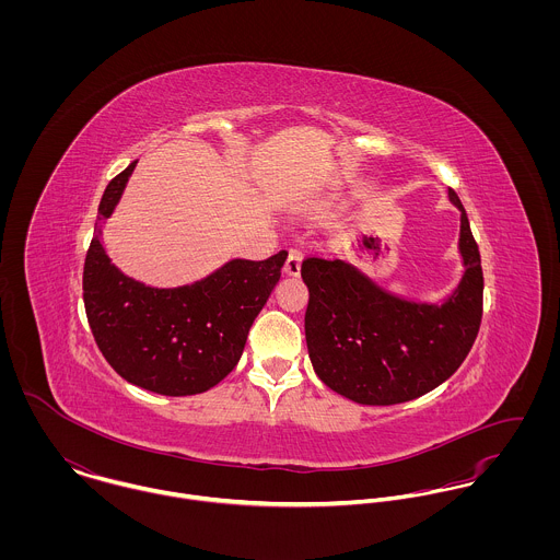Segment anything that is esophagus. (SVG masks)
<instances>
[{"mask_svg": "<svg viewBox=\"0 0 560 560\" xmlns=\"http://www.w3.org/2000/svg\"><path fill=\"white\" fill-rule=\"evenodd\" d=\"M302 258H304V252L300 247H291L289 256H287V262H284V273L287 276H300Z\"/></svg>", "mask_w": 560, "mask_h": 560, "instance_id": "1", "label": "esophagus"}]
</instances>
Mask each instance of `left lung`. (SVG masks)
<instances>
[{
    "instance_id": "1",
    "label": "left lung",
    "mask_w": 560,
    "mask_h": 560,
    "mask_svg": "<svg viewBox=\"0 0 560 560\" xmlns=\"http://www.w3.org/2000/svg\"><path fill=\"white\" fill-rule=\"evenodd\" d=\"M466 273L444 304L399 300L342 260L308 256L306 342L320 382L362 405L418 399L446 382L470 353L482 317L479 245L459 196Z\"/></svg>"
}]
</instances>
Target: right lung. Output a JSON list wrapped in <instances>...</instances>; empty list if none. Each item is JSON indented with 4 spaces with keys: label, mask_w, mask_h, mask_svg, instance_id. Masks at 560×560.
Instances as JSON below:
<instances>
[{
    "label": "right lung",
    "mask_w": 560,
    "mask_h": 560,
    "mask_svg": "<svg viewBox=\"0 0 560 560\" xmlns=\"http://www.w3.org/2000/svg\"><path fill=\"white\" fill-rule=\"evenodd\" d=\"M138 161L109 180L83 262V304L109 366L129 384L165 397L200 395L240 362L247 331L280 280L287 252L231 260L200 282L153 289L120 273L101 241Z\"/></svg>",
    "instance_id": "add662e5"
}]
</instances>
